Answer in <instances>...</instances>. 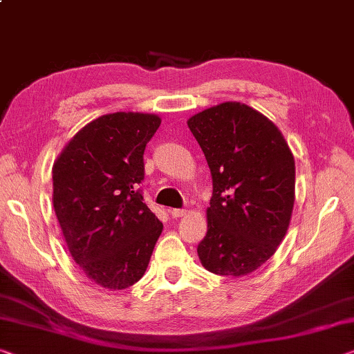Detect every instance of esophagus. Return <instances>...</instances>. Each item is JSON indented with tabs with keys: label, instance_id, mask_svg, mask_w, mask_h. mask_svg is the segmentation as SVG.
I'll use <instances>...</instances> for the list:
<instances>
[{
	"label": "esophagus",
	"instance_id": "esophagus-1",
	"mask_svg": "<svg viewBox=\"0 0 354 354\" xmlns=\"http://www.w3.org/2000/svg\"><path fill=\"white\" fill-rule=\"evenodd\" d=\"M186 214V209H170V216L173 218H179Z\"/></svg>",
	"mask_w": 354,
	"mask_h": 354
}]
</instances>
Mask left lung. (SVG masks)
I'll return each instance as SVG.
<instances>
[{
    "label": "left lung",
    "instance_id": "1",
    "mask_svg": "<svg viewBox=\"0 0 354 354\" xmlns=\"http://www.w3.org/2000/svg\"><path fill=\"white\" fill-rule=\"evenodd\" d=\"M209 165L207 232L198 244L205 269L243 277L282 243L295 205V157L274 122L241 102H222L187 120Z\"/></svg>",
    "mask_w": 354,
    "mask_h": 354
}]
</instances>
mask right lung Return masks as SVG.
<instances>
[{
    "mask_svg": "<svg viewBox=\"0 0 354 354\" xmlns=\"http://www.w3.org/2000/svg\"><path fill=\"white\" fill-rule=\"evenodd\" d=\"M160 116L137 111L102 115L83 126L56 157L53 207L72 258L105 290L143 277L162 222L143 203V153Z\"/></svg>",
    "mask_w": 354,
    "mask_h": 354,
    "instance_id": "add662e5",
    "label": "right lung"
}]
</instances>
